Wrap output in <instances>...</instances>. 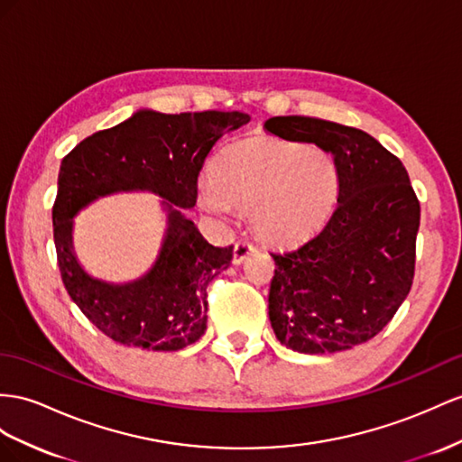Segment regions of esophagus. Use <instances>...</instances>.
<instances>
[{
    "label": "esophagus",
    "mask_w": 462,
    "mask_h": 462,
    "mask_svg": "<svg viewBox=\"0 0 462 462\" xmlns=\"http://www.w3.org/2000/svg\"><path fill=\"white\" fill-rule=\"evenodd\" d=\"M255 252V247H254V244L250 242V240H238L234 244V255H232V263L234 265H240L244 259L250 255V254H254Z\"/></svg>",
    "instance_id": "1"
}]
</instances>
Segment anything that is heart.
Instances as JSON below:
<instances>
[{"instance_id": "heart-1", "label": "heart", "mask_w": 462, "mask_h": 462, "mask_svg": "<svg viewBox=\"0 0 462 462\" xmlns=\"http://www.w3.org/2000/svg\"><path fill=\"white\" fill-rule=\"evenodd\" d=\"M337 197L334 158L277 136H252L224 150L212 181L199 191L210 212L250 215L259 238L275 245L302 244L324 226Z\"/></svg>"}]
</instances>
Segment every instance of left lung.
I'll return each mask as SVG.
<instances>
[{
  "label": "left lung",
  "mask_w": 462,
  "mask_h": 462,
  "mask_svg": "<svg viewBox=\"0 0 462 462\" xmlns=\"http://www.w3.org/2000/svg\"><path fill=\"white\" fill-rule=\"evenodd\" d=\"M265 130L332 153L339 187L320 234L271 254V328L299 353L353 349L381 332L408 297L420 200L402 162L359 128L291 115L269 118Z\"/></svg>",
  "instance_id": "left-lung-1"
}]
</instances>
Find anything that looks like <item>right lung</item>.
Returning <instances> with one entry per match:
<instances>
[{
  "instance_id": "obj_1",
  "label": "right lung",
  "mask_w": 462,
  "mask_h": 462,
  "mask_svg": "<svg viewBox=\"0 0 462 462\" xmlns=\"http://www.w3.org/2000/svg\"><path fill=\"white\" fill-rule=\"evenodd\" d=\"M250 123L240 111L165 115L140 109L121 125L81 140L62 160L52 207L54 244L64 287L88 320L126 347L177 351L205 334L207 287L232 262V245H210L185 217L212 146ZM150 190L169 218L161 254L128 283L91 278L73 254V217L93 199Z\"/></svg>"
}]
</instances>
